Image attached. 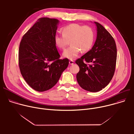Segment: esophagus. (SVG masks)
Here are the masks:
<instances>
[{"label": "esophagus", "mask_w": 134, "mask_h": 134, "mask_svg": "<svg viewBox=\"0 0 134 134\" xmlns=\"http://www.w3.org/2000/svg\"><path fill=\"white\" fill-rule=\"evenodd\" d=\"M69 63L70 65H73L74 64V62L73 60H70L69 62Z\"/></svg>", "instance_id": "1"}]
</instances>
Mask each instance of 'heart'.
<instances>
[{
	"label": "heart",
	"mask_w": 134,
	"mask_h": 134,
	"mask_svg": "<svg viewBox=\"0 0 134 134\" xmlns=\"http://www.w3.org/2000/svg\"><path fill=\"white\" fill-rule=\"evenodd\" d=\"M94 34L91 27L78 24H71L63 29V35L57 34L54 36V43L60 49H64L70 41L71 46L63 53L65 58L74 59L81 50L84 52L92 47Z\"/></svg>",
	"instance_id": "heart-1"
}]
</instances>
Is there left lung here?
I'll return each instance as SVG.
<instances>
[{"label": "left lung", "instance_id": "left-lung-1", "mask_svg": "<svg viewBox=\"0 0 134 134\" xmlns=\"http://www.w3.org/2000/svg\"><path fill=\"white\" fill-rule=\"evenodd\" d=\"M97 39L92 48L76 61L80 67L76 79L85 90L97 92L107 86L112 80L116 68L117 47L109 32L100 23L94 22ZM92 62L87 66L83 63Z\"/></svg>", "mask_w": 134, "mask_h": 134}]
</instances>
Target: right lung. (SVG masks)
I'll return each instance as SVG.
<instances>
[{
  "label": "right lung",
  "mask_w": 134,
  "mask_h": 134,
  "mask_svg": "<svg viewBox=\"0 0 134 134\" xmlns=\"http://www.w3.org/2000/svg\"><path fill=\"white\" fill-rule=\"evenodd\" d=\"M59 23L55 18H40L21 41L19 67L25 81L35 91L43 92L53 87L68 66V59H59L54 43Z\"/></svg>",
  "instance_id": "add662e5"
}]
</instances>
